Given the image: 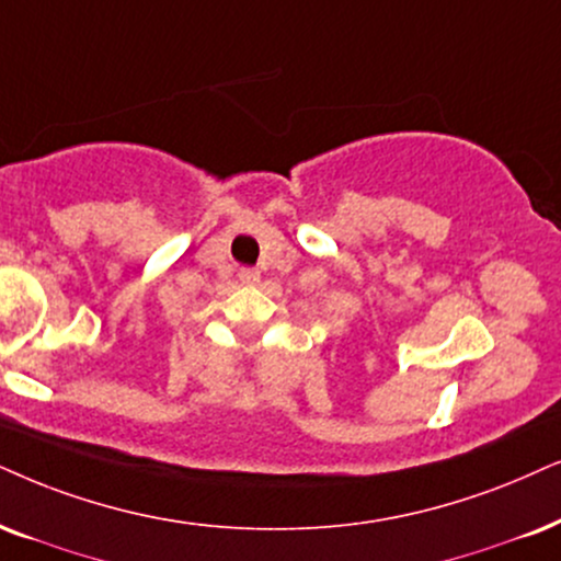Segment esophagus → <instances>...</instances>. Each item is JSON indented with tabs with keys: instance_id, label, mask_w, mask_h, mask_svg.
Listing matches in <instances>:
<instances>
[{
	"instance_id": "1",
	"label": "esophagus",
	"mask_w": 561,
	"mask_h": 561,
	"mask_svg": "<svg viewBox=\"0 0 561 561\" xmlns=\"http://www.w3.org/2000/svg\"><path fill=\"white\" fill-rule=\"evenodd\" d=\"M238 279L240 282H243V285H256V282L261 279V272H259V268H240V272H238Z\"/></svg>"
}]
</instances>
